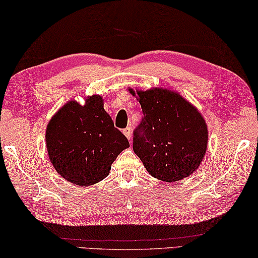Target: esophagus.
<instances>
[{
  "label": "esophagus",
  "instance_id": "1",
  "mask_svg": "<svg viewBox=\"0 0 258 258\" xmlns=\"http://www.w3.org/2000/svg\"><path fill=\"white\" fill-rule=\"evenodd\" d=\"M123 134L125 135V137L129 139H132V128H130V126H126V128H124L123 129Z\"/></svg>",
  "mask_w": 258,
  "mask_h": 258
}]
</instances>
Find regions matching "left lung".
Returning <instances> with one entry per match:
<instances>
[{
    "label": "left lung",
    "instance_id": "left-lung-1",
    "mask_svg": "<svg viewBox=\"0 0 258 258\" xmlns=\"http://www.w3.org/2000/svg\"><path fill=\"white\" fill-rule=\"evenodd\" d=\"M129 91L135 96L133 89ZM136 92L144 117L134 130V152L150 175L160 180L189 176L207 150L205 119L177 92L161 88Z\"/></svg>",
    "mask_w": 258,
    "mask_h": 258
}]
</instances>
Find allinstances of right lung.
I'll use <instances>...</instances> for the list:
<instances>
[{"label":"right lung","mask_w":258,"mask_h":258,"mask_svg":"<svg viewBox=\"0 0 258 258\" xmlns=\"http://www.w3.org/2000/svg\"><path fill=\"white\" fill-rule=\"evenodd\" d=\"M50 161L59 175L79 186L107 177L114 160L129 142L104 109L100 96L86 105L72 100L50 120L45 133Z\"/></svg>","instance_id":"add662e5"}]
</instances>
